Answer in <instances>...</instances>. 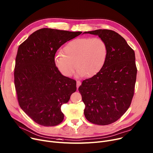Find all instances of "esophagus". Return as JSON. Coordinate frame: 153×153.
Returning <instances> with one entry per match:
<instances>
[{"instance_id": "34e87169", "label": "esophagus", "mask_w": 153, "mask_h": 153, "mask_svg": "<svg viewBox=\"0 0 153 153\" xmlns=\"http://www.w3.org/2000/svg\"><path fill=\"white\" fill-rule=\"evenodd\" d=\"M81 81H77L76 82V85H77V89H78L80 85H81Z\"/></svg>"}]
</instances>
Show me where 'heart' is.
<instances>
[{"label": "heart", "instance_id": "obj_1", "mask_svg": "<svg viewBox=\"0 0 153 153\" xmlns=\"http://www.w3.org/2000/svg\"><path fill=\"white\" fill-rule=\"evenodd\" d=\"M54 56V64L66 77L73 75L76 67L77 76L92 77L102 69L106 61L108 48L99 37L78 38L69 42Z\"/></svg>", "mask_w": 153, "mask_h": 153}]
</instances>
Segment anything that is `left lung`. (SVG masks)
<instances>
[{
    "mask_svg": "<svg viewBox=\"0 0 153 153\" xmlns=\"http://www.w3.org/2000/svg\"><path fill=\"white\" fill-rule=\"evenodd\" d=\"M105 40L108 54L97 74L84 80L79 91L85 104L84 111L90 122L107 125L116 122L130 106L136 79L135 54L126 40L110 30L85 31Z\"/></svg>",
    "mask_w": 153,
    "mask_h": 153,
    "instance_id": "left-lung-1",
    "label": "left lung"
}]
</instances>
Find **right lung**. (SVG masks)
Returning <instances> with one entry per match:
<instances>
[{
	"mask_svg": "<svg viewBox=\"0 0 153 153\" xmlns=\"http://www.w3.org/2000/svg\"><path fill=\"white\" fill-rule=\"evenodd\" d=\"M82 33L42 28L30 35L19 47L14 83L19 105L38 124L61 123V107L76 91V81L63 76L54 64V56L68 41Z\"/></svg>",
	"mask_w": 153,
	"mask_h": 153,
	"instance_id": "1",
	"label": "right lung"
}]
</instances>
